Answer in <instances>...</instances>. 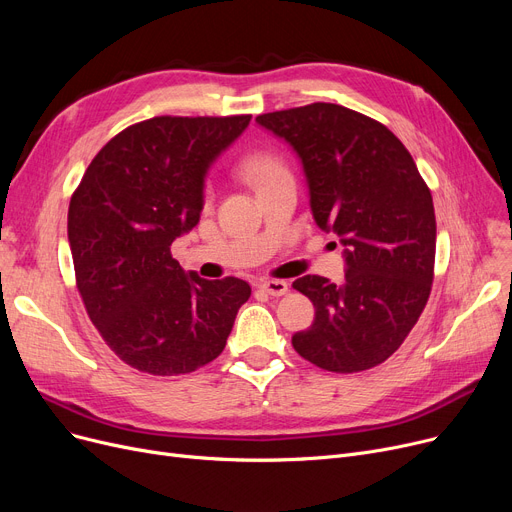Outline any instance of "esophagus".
<instances>
[{"label":"esophagus","mask_w":512,"mask_h":512,"mask_svg":"<svg viewBox=\"0 0 512 512\" xmlns=\"http://www.w3.org/2000/svg\"><path fill=\"white\" fill-rule=\"evenodd\" d=\"M259 288L270 294V297H282V294L288 292V284L284 280H263Z\"/></svg>","instance_id":"1"}]
</instances>
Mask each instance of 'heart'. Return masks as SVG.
Segmentation results:
<instances>
[{
  "label": "heart",
  "mask_w": 512,
  "mask_h": 512,
  "mask_svg": "<svg viewBox=\"0 0 512 512\" xmlns=\"http://www.w3.org/2000/svg\"><path fill=\"white\" fill-rule=\"evenodd\" d=\"M286 172L282 159L272 151H255L242 159L240 164V176L245 178L249 184L259 188L261 184L270 182L278 174Z\"/></svg>",
  "instance_id": "obj_1"
}]
</instances>
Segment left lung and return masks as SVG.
<instances>
[{
	"label": "left lung",
	"mask_w": 512,
	"mask_h": 512,
	"mask_svg": "<svg viewBox=\"0 0 512 512\" xmlns=\"http://www.w3.org/2000/svg\"><path fill=\"white\" fill-rule=\"evenodd\" d=\"M257 124L299 155L315 224L346 247L342 284L292 282L315 307L311 328L292 336L294 351L336 373L384 363L434 280V201L411 153L384 124L336 103L261 114Z\"/></svg>",
	"instance_id": "8db88e82"
}]
</instances>
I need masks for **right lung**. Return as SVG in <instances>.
I'll return each mask as SVG.
<instances>
[{"instance_id":"1","label":"right lung","mask_w":512,"mask_h":512,"mask_svg":"<svg viewBox=\"0 0 512 512\" xmlns=\"http://www.w3.org/2000/svg\"><path fill=\"white\" fill-rule=\"evenodd\" d=\"M251 116H157L124 128L70 199L76 286L105 344L151 375L191 373L218 357L245 280L184 274L172 242L199 224L209 166Z\"/></svg>"}]
</instances>
